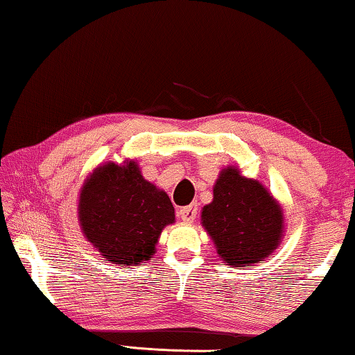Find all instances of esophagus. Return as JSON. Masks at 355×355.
Masks as SVG:
<instances>
[{
	"instance_id": "34e87169",
	"label": "esophagus",
	"mask_w": 355,
	"mask_h": 355,
	"mask_svg": "<svg viewBox=\"0 0 355 355\" xmlns=\"http://www.w3.org/2000/svg\"><path fill=\"white\" fill-rule=\"evenodd\" d=\"M197 211H198V207L193 203V205H189V207H182L181 210L178 211V216L181 218L184 223H192L196 220L197 216Z\"/></svg>"
}]
</instances>
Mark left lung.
Returning <instances> with one entry per match:
<instances>
[{"mask_svg":"<svg viewBox=\"0 0 355 355\" xmlns=\"http://www.w3.org/2000/svg\"><path fill=\"white\" fill-rule=\"evenodd\" d=\"M202 226L223 263L252 268L281 245L284 211L260 181L226 166L213 186V200L202 208Z\"/></svg>","mask_w":355,"mask_h":355,"instance_id":"left-lung-1","label":"left lung"}]
</instances>
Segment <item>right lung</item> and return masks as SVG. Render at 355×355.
<instances>
[{
  "instance_id": "right-lung-1",
  "label": "right lung",
  "mask_w": 355,
  "mask_h": 355,
  "mask_svg": "<svg viewBox=\"0 0 355 355\" xmlns=\"http://www.w3.org/2000/svg\"><path fill=\"white\" fill-rule=\"evenodd\" d=\"M77 218L100 257L119 266L148 261L162 231L176 221L168 193L142 176L135 159L96 166L79 192Z\"/></svg>"
}]
</instances>
